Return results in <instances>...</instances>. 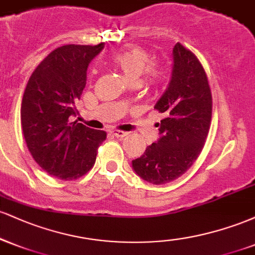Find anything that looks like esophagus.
Instances as JSON below:
<instances>
[{
  "label": "esophagus",
  "instance_id": "esophagus-1",
  "mask_svg": "<svg viewBox=\"0 0 255 255\" xmlns=\"http://www.w3.org/2000/svg\"><path fill=\"white\" fill-rule=\"evenodd\" d=\"M111 134H113L114 136H116V137H124V136H126L127 135V131H124V130H113L111 131Z\"/></svg>",
  "mask_w": 255,
  "mask_h": 255
}]
</instances>
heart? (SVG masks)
<instances>
[{
  "label": "heart",
  "mask_w": 255,
  "mask_h": 255,
  "mask_svg": "<svg viewBox=\"0 0 255 255\" xmlns=\"http://www.w3.org/2000/svg\"><path fill=\"white\" fill-rule=\"evenodd\" d=\"M110 62L133 84L137 83L145 73L150 84L159 83L163 78V69L151 64V54L139 46H130L116 51L111 56Z\"/></svg>",
  "instance_id": "b5f03b06"
}]
</instances>
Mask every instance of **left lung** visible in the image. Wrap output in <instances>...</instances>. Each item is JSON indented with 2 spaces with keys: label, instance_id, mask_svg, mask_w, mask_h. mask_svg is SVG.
Segmentation results:
<instances>
[{
  "label": "left lung",
  "instance_id": "left-lung-1",
  "mask_svg": "<svg viewBox=\"0 0 255 255\" xmlns=\"http://www.w3.org/2000/svg\"><path fill=\"white\" fill-rule=\"evenodd\" d=\"M164 114L157 124L159 137L144 154L131 160L142 180L164 184L176 180L195 162L210 129L212 96L203 66L192 51L177 43L172 49L168 87L154 105Z\"/></svg>",
  "mask_w": 255,
  "mask_h": 255
}]
</instances>
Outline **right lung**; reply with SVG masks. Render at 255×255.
Returning a JSON list of instances; mask_svg holds the SVG:
<instances>
[{
    "label": "right lung",
    "instance_id": "1",
    "mask_svg": "<svg viewBox=\"0 0 255 255\" xmlns=\"http://www.w3.org/2000/svg\"><path fill=\"white\" fill-rule=\"evenodd\" d=\"M98 45H63L32 73L21 103L22 133L37 164L51 176L74 180L92 168L107 133L73 118L86 85L87 67L103 50Z\"/></svg>",
    "mask_w": 255,
    "mask_h": 255
}]
</instances>
